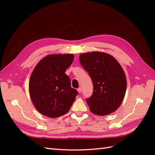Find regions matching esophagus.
I'll return each mask as SVG.
<instances>
[{"label":"esophagus","instance_id":"esophagus-1","mask_svg":"<svg viewBox=\"0 0 155 155\" xmlns=\"http://www.w3.org/2000/svg\"><path fill=\"white\" fill-rule=\"evenodd\" d=\"M78 92L80 94V93H81V88H78Z\"/></svg>","mask_w":155,"mask_h":155}]
</instances>
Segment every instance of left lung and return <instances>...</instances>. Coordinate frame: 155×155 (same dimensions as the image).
Listing matches in <instances>:
<instances>
[{"label":"left lung","mask_w":155,"mask_h":155,"mask_svg":"<svg viewBox=\"0 0 155 155\" xmlns=\"http://www.w3.org/2000/svg\"><path fill=\"white\" fill-rule=\"evenodd\" d=\"M79 61L93 83L92 95L86 100L91 111L105 116L116 110L127 88L125 74L119 63L112 55L100 51L81 54Z\"/></svg>","instance_id":"1"}]
</instances>
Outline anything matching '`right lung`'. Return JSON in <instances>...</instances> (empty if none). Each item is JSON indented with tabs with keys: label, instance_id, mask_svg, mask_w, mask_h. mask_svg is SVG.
<instances>
[{
	"label": "right lung",
	"instance_id": "right-lung-1",
	"mask_svg": "<svg viewBox=\"0 0 155 155\" xmlns=\"http://www.w3.org/2000/svg\"><path fill=\"white\" fill-rule=\"evenodd\" d=\"M73 60V54L48 55L33 70L29 92L33 104L41 114L54 118L70 110L78 92L71 87L64 72Z\"/></svg>",
	"mask_w": 155,
	"mask_h": 155
}]
</instances>
